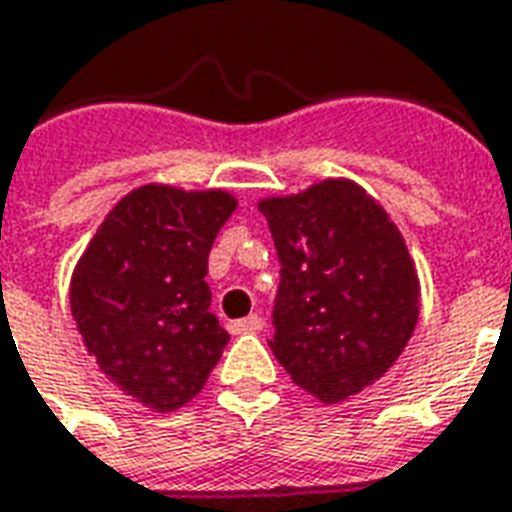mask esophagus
I'll return each instance as SVG.
<instances>
[{
    "instance_id": "34e87169",
    "label": "esophagus",
    "mask_w": 512,
    "mask_h": 512,
    "mask_svg": "<svg viewBox=\"0 0 512 512\" xmlns=\"http://www.w3.org/2000/svg\"><path fill=\"white\" fill-rule=\"evenodd\" d=\"M264 328V320L259 314H250L245 320H237L228 325V331L231 333H259Z\"/></svg>"
}]
</instances>
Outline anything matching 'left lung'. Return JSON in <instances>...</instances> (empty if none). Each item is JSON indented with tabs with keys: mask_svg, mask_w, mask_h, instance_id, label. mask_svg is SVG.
<instances>
[{
	"mask_svg": "<svg viewBox=\"0 0 512 512\" xmlns=\"http://www.w3.org/2000/svg\"><path fill=\"white\" fill-rule=\"evenodd\" d=\"M281 262L270 339L320 402L383 378L419 320V278L386 209L347 179L259 204Z\"/></svg>",
	"mask_w": 512,
	"mask_h": 512,
	"instance_id": "1",
	"label": "left lung"
}]
</instances>
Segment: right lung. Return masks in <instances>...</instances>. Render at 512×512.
<instances>
[{
    "mask_svg": "<svg viewBox=\"0 0 512 512\" xmlns=\"http://www.w3.org/2000/svg\"><path fill=\"white\" fill-rule=\"evenodd\" d=\"M237 209L223 190H132L101 223L71 278V314L101 372L168 413L204 389L228 333L209 311V250Z\"/></svg>",
    "mask_w": 512,
    "mask_h": 512,
    "instance_id": "add662e5",
    "label": "right lung"
}]
</instances>
